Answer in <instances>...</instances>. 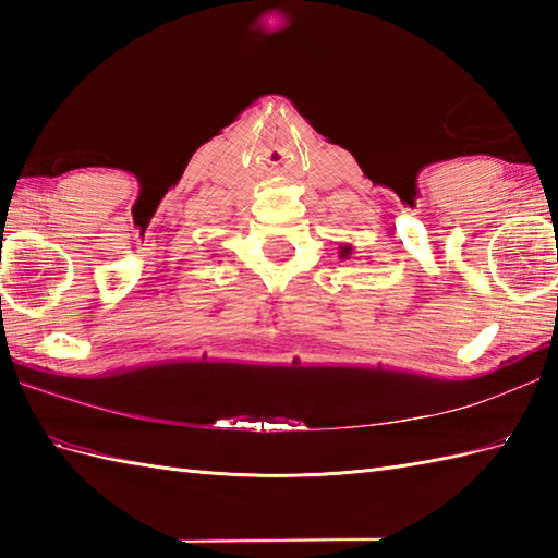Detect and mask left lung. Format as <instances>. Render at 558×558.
<instances>
[{
	"label": "left lung",
	"instance_id": "left-lung-1",
	"mask_svg": "<svg viewBox=\"0 0 558 558\" xmlns=\"http://www.w3.org/2000/svg\"><path fill=\"white\" fill-rule=\"evenodd\" d=\"M350 256H352V246L350 244L340 246V258H350Z\"/></svg>",
	"mask_w": 558,
	"mask_h": 558
}]
</instances>
